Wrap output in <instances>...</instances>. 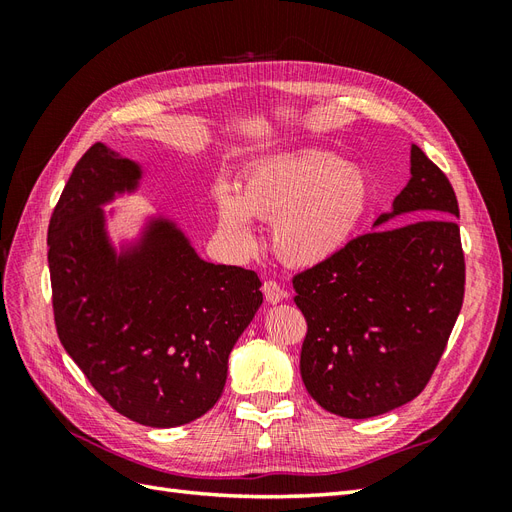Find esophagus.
I'll list each match as a JSON object with an SVG mask.
<instances>
[{"instance_id":"obj_1","label":"esophagus","mask_w":512,"mask_h":512,"mask_svg":"<svg viewBox=\"0 0 512 512\" xmlns=\"http://www.w3.org/2000/svg\"><path fill=\"white\" fill-rule=\"evenodd\" d=\"M262 294H265L267 303H280L286 297V290L275 280H265L262 282Z\"/></svg>"}]
</instances>
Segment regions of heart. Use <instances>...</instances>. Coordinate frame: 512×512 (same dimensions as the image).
Segmentation results:
<instances>
[{
	"instance_id": "b5f03b06",
	"label": "heart",
	"mask_w": 512,
	"mask_h": 512,
	"mask_svg": "<svg viewBox=\"0 0 512 512\" xmlns=\"http://www.w3.org/2000/svg\"><path fill=\"white\" fill-rule=\"evenodd\" d=\"M361 168L320 151L294 153L247 168L237 183L213 188L222 237L241 252L254 247L252 215L273 220V247L292 267H316L337 256L369 209Z\"/></svg>"
}]
</instances>
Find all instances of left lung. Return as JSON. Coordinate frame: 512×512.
<instances>
[{"mask_svg":"<svg viewBox=\"0 0 512 512\" xmlns=\"http://www.w3.org/2000/svg\"><path fill=\"white\" fill-rule=\"evenodd\" d=\"M412 179L393 200L404 226L348 241L292 277L307 333L301 378L333 414L369 418L408 404L436 371L466 292L459 205L451 181L412 145Z\"/></svg>","mask_w":512,"mask_h":512,"instance_id":"1","label":"left lung"}]
</instances>
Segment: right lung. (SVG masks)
<instances>
[{
    "mask_svg": "<svg viewBox=\"0 0 512 512\" xmlns=\"http://www.w3.org/2000/svg\"><path fill=\"white\" fill-rule=\"evenodd\" d=\"M136 179V164L102 143L74 166L49 222L55 329L108 406L141 425L177 427L218 404L228 354L262 292L254 271L200 260L166 222L115 260L100 205Z\"/></svg>",
    "mask_w": 512,
    "mask_h": 512,
    "instance_id": "add662e5",
    "label": "right lung"
}]
</instances>
